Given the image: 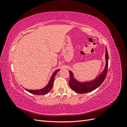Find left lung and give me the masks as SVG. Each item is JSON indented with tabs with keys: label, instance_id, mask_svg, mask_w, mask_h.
Returning a JSON list of instances; mask_svg holds the SVG:
<instances>
[{
	"label": "left lung",
	"instance_id": "left-lung-1",
	"mask_svg": "<svg viewBox=\"0 0 127 127\" xmlns=\"http://www.w3.org/2000/svg\"><path fill=\"white\" fill-rule=\"evenodd\" d=\"M105 52L106 66L104 68V70L94 80L88 82H79L74 78L72 72L69 71L70 80L69 81V86L70 88L73 91H74L76 93L83 94L90 92L95 90L96 88H97L102 84L104 80L105 79L107 75V69H108L109 56L106 48Z\"/></svg>",
	"mask_w": 127,
	"mask_h": 127
}]
</instances>
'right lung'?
I'll return each mask as SVG.
<instances>
[{
	"mask_svg": "<svg viewBox=\"0 0 127 127\" xmlns=\"http://www.w3.org/2000/svg\"><path fill=\"white\" fill-rule=\"evenodd\" d=\"M59 70H57L55 71L53 74H52L51 77L50 79L49 82L48 84V85L46 86L45 87L41 90H30L28 89H25L26 91H28L30 93L33 94H35L37 95H45L48 94L49 92L51 90L52 88L53 87V81H54V78L55 77V76L56 75L57 72Z\"/></svg>",
	"mask_w": 127,
	"mask_h": 127,
	"instance_id": "right-lung-1",
	"label": "right lung"
}]
</instances>
